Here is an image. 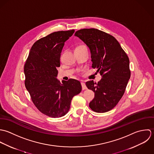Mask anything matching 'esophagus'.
Returning <instances> with one entry per match:
<instances>
[{"instance_id": "1", "label": "esophagus", "mask_w": 154, "mask_h": 154, "mask_svg": "<svg viewBox=\"0 0 154 154\" xmlns=\"http://www.w3.org/2000/svg\"><path fill=\"white\" fill-rule=\"evenodd\" d=\"M81 85H82V89L83 90H85V89H87V87L85 85V83L84 82H82L81 83Z\"/></svg>"}]
</instances>
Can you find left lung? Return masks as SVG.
<instances>
[{
    "instance_id": "obj_1",
    "label": "left lung",
    "mask_w": 154,
    "mask_h": 154,
    "mask_svg": "<svg viewBox=\"0 0 154 154\" xmlns=\"http://www.w3.org/2000/svg\"><path fill=\"white\" fill-rule=\"evenodd\" d=\"M74 35L89 47L92 67L102 75L97 83L93 80L86 83L94 92L89 107L96 112H108L117 105L125 92L131 74L128 57L116 38L105 32L83 29Z\"/></svg>"
}]
</instances>
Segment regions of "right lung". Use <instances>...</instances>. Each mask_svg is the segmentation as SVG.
<instances>
[{
  "label": "right lung",
  "instance_id": "add662e5",
  "mask_svg": "<svg viewBox=\"0 0 154 154\" xmlns=\"http://www.w3.org/2000/svg\"><path fill=\"white\" fill-rule=\"evenodd\" d=\"M74 31L54 32L36 41L24 65L25 86L31 100L42 113L50 117L65 116L72 97L82 91L79 81L70 79L61 84L57 79L64 43Z\"/></svg>",
  "mask_w": 154,
  "mask_h": 154
}]
</instances>
